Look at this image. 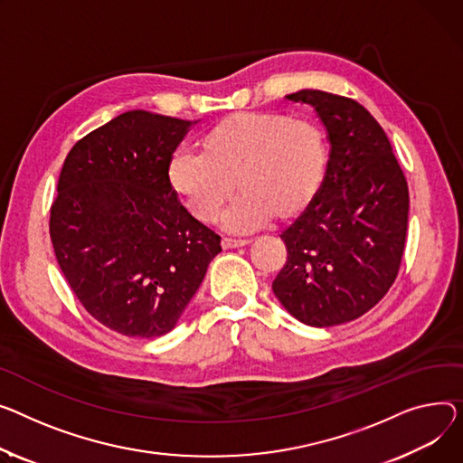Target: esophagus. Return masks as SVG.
Wrapping results in <instances>:
<instances>
[{
    "mask_svg": "<svg viewBox=\"0 0 463 463\" xmlns=\"http://www.w3.org/2000/svg\"><path fill=\"white\" fill-rule=\"evenodd\" d=\"M248 243H250V240H241V238H229V236H225V238L222 240L223 250H236V248H243V245H248Z\"/></svg>",
    "mask_w": 463,
    "mask_h": 463,
    "instance_id": "1",
    "label": "esophagus"
}]
</instances>
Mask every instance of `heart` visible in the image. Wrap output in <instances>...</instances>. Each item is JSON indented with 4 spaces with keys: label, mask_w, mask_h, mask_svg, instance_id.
Instances as JSON below:
<instances>
[{
    "label": "heart",
    "mask_w": 463,
    "mask_h": 463,
    "mask_svg": "<svg viewBox=\"0 0 463 463\" xmlns=\"http://www.w3.org/2000/svg\"><path fill=\"white\" fill-rule=\"evenodd\" d=\"M204 150L176 148L167 175L184 204L203 222L223 213L231 232H251L273 218L294 222L311 208L327 176L329 143L318 122L275 113H236L212 127Z\"/></svg>",
    "instance_id": "obj_1"
}]
</instances>
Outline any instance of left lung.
Masks as SVG:
<instances>
[{
    "label": "left lung",
    "instance_id": "obj_1",
    "mask_svg": "<svg viewBox=\"0 0 463 463\" xmlns=\"http://www.w3.org/2000/svg\"><path fill=\"white\" fill-rule=\"evenodd\" d=\"M287 100L315 108L331 148L322 192L281 234L287 264L271 288L299 322L338 326L371 311L396 279L408 182L383 128L359 102L317 89Z\"/></svg>",
    "mask_w": 463,
    "mask_h": 463
}]
</instances>
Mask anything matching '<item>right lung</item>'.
I'll return each mask as SVG.
<instances>
[{
    "label": "right lung",
    "instance_id": "right-lung-1",
    "mask_svg": "<svg viewBox=\"0 0 463 463\" xmlns=\"http://www.w3.org/2000/svg\"><path fill=\"white\" fill-rule=\"evenodd\" d=\"M190 120L127 111L81 137L50 208L55 259L102 326L152 338L171 331L201 287L222 238L171 188L167 167Z\"/></svg>",
    "mask_w": 463,
    "mask_h": 463
}]
</instances>
